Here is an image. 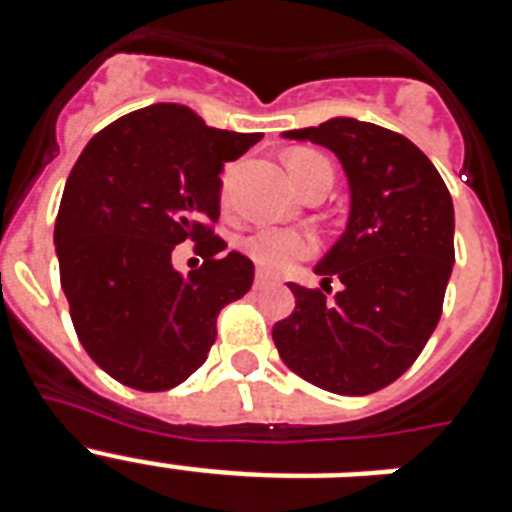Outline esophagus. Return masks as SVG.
I'll use <instances>...</instances> for the list:
<instances>
[{
  "instance_id": "1",
  "label": "esophagus",
  "mask_w": 512,
  "mask_h": 512,
  "mask_svg": "<svg viewBox=\"0 0 512 512\" xmlns=\"http://www.w3.org/2000/svg\"><path fill=\"white\" fill-rule=\"evenodd\" d=\"M269 284H271L269 274H264V271H256V279H253V287L261 289V287H269Z\"/></svg>"
}]
</instances>
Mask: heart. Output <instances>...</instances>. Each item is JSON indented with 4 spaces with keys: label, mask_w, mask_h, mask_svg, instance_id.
<instances>
[{
    "label": "heart",
    "mask_w": 512,
    "mask_h": 512,
    "mask_svg": "<svg viewBox=\"0 0 512 512\" xmlns=\"http://www.w3.org/2000/svg\"><path fill=\"white\" fill-rule=\"evenodd\" d=\"M287 169L295 179L297 187H305L312 176L318 171H330L328 158L320 156L315 151H307V148H297L287 156ZM228 200V176L223 182V202ZM243 253L256 266H261L264 271L271 274H282V271L292 269L297 261L310 259L318 243L305 230H292V228H264L251 233L243 241Z\"/></svg>",
    "instance_id": "obj_1"
}]
</instances>
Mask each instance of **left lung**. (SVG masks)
Here are the masks:
<instances>
[{
	"label": "left lung",
	"instance_id": "8db88e82",
	"mask_svg": "<svg viewBox=\"0 0 512 512\" xmlns=\"http://www.w3.org/2000/svg\"><path fill=\"white\" fill-rule=\"evenodd\" d=\"M330 148L351 187L341 241L289 284L297 305L271 330L284 364L320 390L372 395L408 372L443 310L454 266V205L436 166L395 130L354 117L284 133ZM342 282L327 300L329 282Z\"/></svg>",
	"mask_w": 512,
	"mask_h": 512
}]
</instances>
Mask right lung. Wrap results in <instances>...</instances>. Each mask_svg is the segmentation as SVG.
Wrapping results in <instances>:
<instances>
[{"label": "right lung", "mask_w": 512, "mask_h": 512, "mask_svg": "<svg viewBox=\"0 0 512 512\" xmlns=\"http://www.w3.org/2000/svg\"><path fill=\"white\" fill-rule=\"evenodd\" d=\"M261 140L151 104L99 130L69 174L56 217L63 295L81 346L125 387L164 392L205 364L217 315L253 284V261L215 233L220 171ZM192 240L182 278L173 248Z\"/></svg>", "instance_id": "obj_1"}]
</instances>
